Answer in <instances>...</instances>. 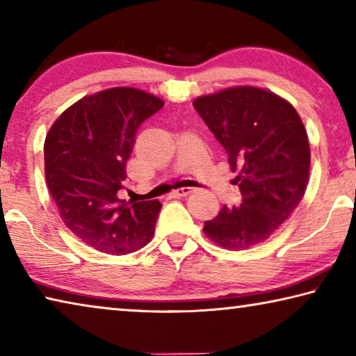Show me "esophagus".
I'll use <instances>...</instances> for the list:
<instances>
[{"label": "esophagus", "mask_w": 356, "mask_h": 356, "mask_svg": "<svg viewBox=\"0 0 356 356\" xmlns=\"http://www.w3.org/2000/svg\"><path fill=\"white\" fill-rule=\"evenodd\" d=\"M195 190L190 188V186H186V188H179V190H174L172 191V196L176 197H182V196H188L190 193H193Z\"/></svg>", "instance_id": "obj_1"}]
</instances>
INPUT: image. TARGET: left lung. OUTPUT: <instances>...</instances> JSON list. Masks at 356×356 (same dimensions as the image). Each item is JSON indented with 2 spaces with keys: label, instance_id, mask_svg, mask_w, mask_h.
<instances>
[{
  "label": "left lung",
  "instance_id": "1",
  "mask_svg": "<svg viewBox=\"0 0 356 356\" xmlns=\"http://www.w3.org/2000/svg\"><path fill=\"white\" fill-rule=\"evenodd\" d=\"M225 147L238 207L222 206L204 222L206 236L222 248L246 250L262 243L303 200L309 179L308 135L295 108L261 88H229L193 102Z\"/></svg>",
  "mask_w": 356,
  "mask_h": 356
}]
</instances>
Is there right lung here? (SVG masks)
I'll list each match as a JSON object with an SVG mask.
<instances>
[{"label":"right lung","mask_w":356,"mask_h":356,"mask_svg":"<svg viewBox=\"0 0 356 356\" xmlns=\"http://www.w3.org/2000/svg\"><path fill=\"white\" fill-rule=\"evenodd\" d=\"M163 100L135 88L88 95L56 119L45 138V179L59 215L84 243L108 254L141 250L161 204L119 200L136 131Z\"/></svg>","instance_id":"1"}]
</instances>
